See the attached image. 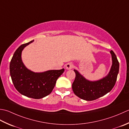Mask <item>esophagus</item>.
I'll use <instances>...</instances> for the list:
<instances>
[{"mask_svg": "<svg viewBox=\"0 0 129 129\" xmlns=\"http://www.w3.org/2000/svg\"><path fill=\"white\" fill-rule=\"evenodd\" d=\"M73 65L72 63H67L66 65V68L67 70H71L73 68Z\"/></svg>", "mask_w": 129, "mask_h": 129, "instance_id": "obj_1", "label": "esophagus"}]
</instances>
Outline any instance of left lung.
<instances>
[{
    "label": "left lung",
    "instance_id": "left-lung-1",
    "mask_svg": "<svg viewBox=\"0 0 129 129\" xmlns=\"http://www.w3.org/2000/svg\"><path fill=\"white\" fill-rule=\"evenodd\" d=\"M112 66L105 77L97 81L87 80L77 70H74L75 80L72 83V90L76 96L86 101H92L107 94L114 87L119 71V63L116 56L110 51Z\"/></svg>",
    "mask_w": 129,
    "mask_h": 129
}]
</instances>
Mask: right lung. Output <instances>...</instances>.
Listing matches in <instances>:
<instances>
[{
    "label": "right lung",
    "instance_id": "right-lung-1",
    "mask_svg": "<svg viewBox=\"0 0 129 129\" xmlns=\"http://www.w3.org/2000/svg\"><path fill=\"white\" fill-rule=\"evenodd\" d=\"M33 41L22 44L15 51L10 63V74L15 88L20 93L28 98L39 99L51 93L64 69L43 72H35L28 69L22 61V52Z\"/></svg>",
    "mask_w": 129,
    "mask_h": 129
}]
</instances>
